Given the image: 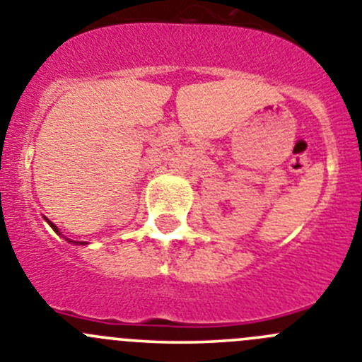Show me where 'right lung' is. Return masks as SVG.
<instances>
[{
    "label": "right lung",
    "instance_id": "1",
    "mask_svg": "<svg viewBox=\"0 0 362 362\" xmlns=\"http://www.w3.org/2000/svg\"><path fill=\"white\" fill-rule=\"evenodd\" d=\"M48 223H49V221H48ZM49 225H52V228H53V230H55V232H59V228H57L55 225H53V223H49ZM69 243H74V241H69ZM80 245H86V243H80Z\"/></svg>",
    "mask_w": 362,
    "mask_h": 362
}]
</instances>
